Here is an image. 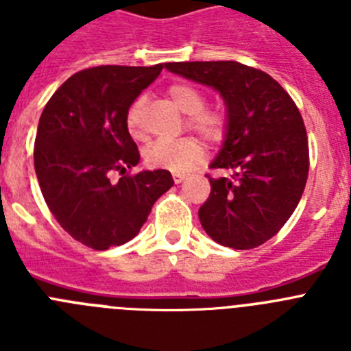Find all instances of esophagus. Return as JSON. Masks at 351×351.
Returning a JSON list of instances; mask_svg holds the SVG:
<instances>
[{
    "instance_id": "34e87169",
    "label": "esophagus",
    "mask_w": 351,
    "mask_h": 351,
    "mask_svg": "<svg viewBox=\"0 0 351 351\" xmlns=\"http://www.w3.org/2000/svg\"><path fill=\"white\" fill-rule=\"evenodd\" d=\"M172 179H173V182H176V184H181V182L186 179V176H184V173L172 172Z\"/></svg>"
}]
</instances>
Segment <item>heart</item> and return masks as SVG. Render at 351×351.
Here are the masks:
<instances>
[{
    "label": "heart",
    "instance_id": "1",
    "mask_svg": "<svg viewBox=\"0 0 351 351\" xmlns=\"http://www.w3.org/2000/svg\"><path fill=\"white\" fill-rule=\"evenodd\" d=\"M169 96L172 104L188 114L186 125L188 128L197 132L200 137L206 138L210 144H218L225 138L228 130V119L221 108L206 107V95L191 84L178 82L169 88ZM145 101L144 98H137L130 104L125 114V125L133 138L144 137V117ZM206 156V147L198 138L182 137L178 141H158L147 145L144 151V160L153 169L170 170V172H190L191 169L200 163Z\"/></svg>",
    "mask_w": 351,
    "mask_h": 351
}]
</instances>
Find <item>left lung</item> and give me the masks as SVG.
<instances>
[{"label": "left lung", "instance_id": "1", "mask_svg": "<svg viewBox=\"0 0 351 351\" xmlns=\"http://www.w3.org/2000/svg\"><path fill=\"white\" fill-rule=\"evenodd\" d=\"M167 70L213 86L226 104L228 130L198 218L213 241L253 250L288 221L306 188L309 145L295 101L269 73L237 61L167 63Z\"/></svg>", "mask_w": 351, "mask_h": 351}]
</instances>
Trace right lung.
Listing matches in <instances>:
<instances>
[{
	"label": "right lung",
	"mask_w": 351,
	"mask_h": 351,
	"mask_svg": "<svg viewBox=\"0 0 351 351\" xmlns=\"http://www.w3.org/2000/svg\"><path fill=\"white\" fill-rule=\"evenodd\" d=\"M165 64L86 68L51 96L35 138L45 204L64 230L96 251L128 243L169 191V170H130L141 161L125 125L130 104ZM121 173L114 183L110 176Z\"/></svg>",
	"instance_id": "right-lung-1"
}]
</instances>
